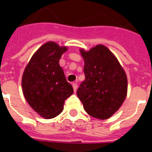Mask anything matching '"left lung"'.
I'll use <instances>...</instances> for the list:
<instances>
[{"instance_id": "obj_1", "label": "left lung", "mask_w": 152, "mask_h": 152, "mask_svg": "<svg viewBox=\"0 0 152 152\" xmlns=\"http://www.w3.org/2000/svg\"><path fill=\"white\" fill-rule=\"evenodd\" d=\"M67 50L54 41L42 45L32 55L22 76L25 99L39 115L53 119L63 112L64 102L73 94L59 59Z\"/></svg>"}]
</instances>
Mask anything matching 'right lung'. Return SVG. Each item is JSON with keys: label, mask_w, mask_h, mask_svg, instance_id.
Wrapping results in <instances>:
<instances>
[{"label": "right lung", "mask_w": 152, "mask_h": 152, "mask_svg": "<svg viewBox=\"0 0 152 152\" xmlns=\"http://www.w3.org/2000/svg\"><path fill=\"white\" fill-rule=\"evenodd\" d=\"M86 79L76 94L89 115L107 120L120 109L127 96L128 81L124 71L113 53L103 45L89 51L80 50Z\"/></svg>", "instance_id": "1"}]
</instances>
